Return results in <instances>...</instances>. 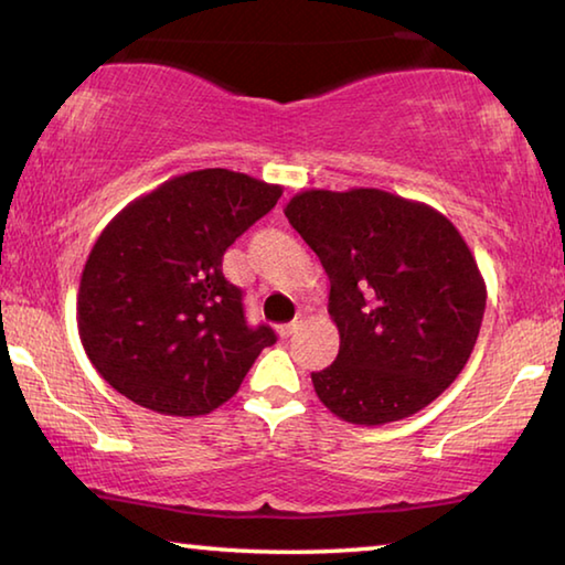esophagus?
I'll return each instance as SVG.
<instances>
[{
    "mask_svg": "<svg viewBox=\"0 0 565 565\" xmlns=\"http://www.w3.org/2000/svg\"><path fill=\"white\" fill-rule=\"evenodd\" d=\"M296 327H299V321H291V323H281V327H276V333H279L281 339H289L291 333L296 331Z\"/></svg>",
    "mask_w": 565,
    "mask_h": 565,
    "instance_id": "esophagus-1",
    "label": "esophagus"
}]
</instances>
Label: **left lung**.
<instances>
[{
  "label": "left lung",
  "mask_w": 565,
  "mask_h": 565,
  "mask_svg": "<svg viewBox=\"0 0 565 565\" xmlns=\"http://www.w3.org/2000/svg\"><path fill=\"white\" fill-rule=\"evenodd\" d=\"M329 274L339 356L311 374L321 404L356 426L426 408L471 359L486 284L434 206L381 189H309L284 209Z\"/></svg>",
  "instance_id": "1"
}]
</instances>
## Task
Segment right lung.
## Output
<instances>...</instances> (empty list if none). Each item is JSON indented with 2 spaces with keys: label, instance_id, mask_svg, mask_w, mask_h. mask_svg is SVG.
Wrapping results in <instances>:
<instances>
[{
  "label": "right lung",
  "instance_id": "obj_1",
  "mask_svg": "<svg viewBox=\"0 0 565 565\" xmlns=\"http://www.w3.org/2000/svg\"><path fill=\"white\" fill-rule=\"evenodd\" d=\"M279 196V184L199 169L111 218L76 296L82 347L111 388L164 416L212 414L236 394L276 333L248 327L222 259Z\"/></svg>",
  "mask_w": 565,
  "mask_h": 565
}]
</instances>
